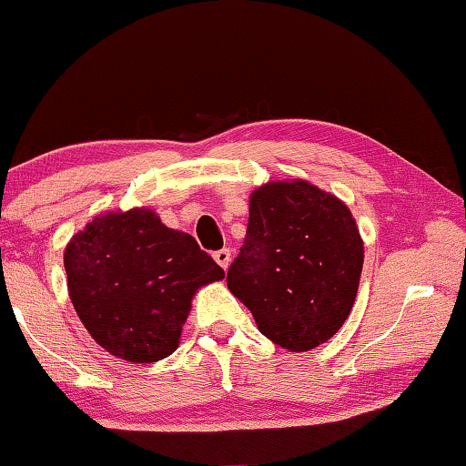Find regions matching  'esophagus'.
<instances>
[{
	"mask_svg": "<svg viewBox=\"0 0 466 466\" xmlns=\"http://www.w3.org/2000/svg\"><path fill=\"white\" fill-rule=\"evenodd\" d=\"M214 258H216V263L226 271L228 265H230L232 255H230V250H228V248H222V250H216V252H214Z\"/></svg>",
	"mask_w": 466,
	"mask_h": 466,
	"instance_id": "34e87169",
	"label": "esophagus"
}]
</instances>
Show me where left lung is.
<instances>
[{
    "label": "left lung",
    "mask_w": 466,
    "mask_h": 466,
    "mask_svg": "<svg viewBox=\"0 0 466 466\" xmlns=\"http://www.w3.org/2000/svg\"><path fill=\"white\" fill-rule=\"evenodd\" d=\"M361 265L364 242L347 205L306 180H281L250 195L226 281L267 339L309 351L350 317Z\"/></svg>",
    "instance_id": "8db88e82"
}]
</instances>
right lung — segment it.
<instances>
[{"instance_id":"1","label":"right lung","mask_w":466,"mask_h":466,"mask_svg":"<svg viewBox=\"0 0 466 466\" xmlns=\"http://www.w3.org/2000/svg\"><path fill=\"white\" fill-rule=\"evenodd\" d=\"M63 265L94 341L136 364L168 358L195 291L224 278L191 234L170 230L144 208L94 218L67 244Z\"/></svg>"}]
</instances>
